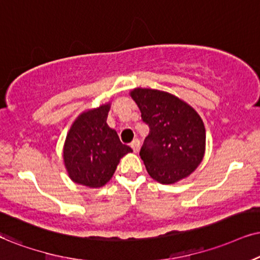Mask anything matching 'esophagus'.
<instances>
[{"instance_id":"1","label":"esophagus","mask_w":260,"mask_h":260,"mask_svg":"<svg viewBox=\"0 0 260 260\" xmlns=\"http://www.w3.org/2000/svg\"><path fill=\"white\" fill-rule=\"evenodd\" d=\"M131 147H132L134 152H138V151H139V149H140V141L138 139H134L132 143H131Z\"/></svg>"}]
</instances>
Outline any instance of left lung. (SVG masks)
Masks as SVG:
<instances>
[{
    "instance_id": "left-lung-1",
    "label": "left lung",
    "mask_w": 260,
    "mask_h": 260,
    "mask_svg": "<svg viewBox=\"0 0 260 260\" xmlns=\"http://www.w3.org/2000/svg\"><path fill=\"white\" fill-rule=\"evenodd\" d=\"M150 128L140 150L149 175L163 185H174L189 176L202 163L206 132L193 107L169 92L136 87L129 91Z\"/></svg>"
}]
</instances>
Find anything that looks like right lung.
<instances>
[{
    "label": "right lung",
    "instance_id": "add662e5",
    "mask_svg": "<svg viewBox=\"0 0 260 260\" xmlns=\"http://www.w3.org/2000/svg\"><path fill=\"white\" fill-rule=\"evenodd\" d=\"M110 102L78 115L66 137L62 158L67 175L77 185L100 188L110 181L120 159L132 152L107 123Z\"/></svg>",
    "mask_w": 260,
    "mask_h": 260
}]
</instances>
